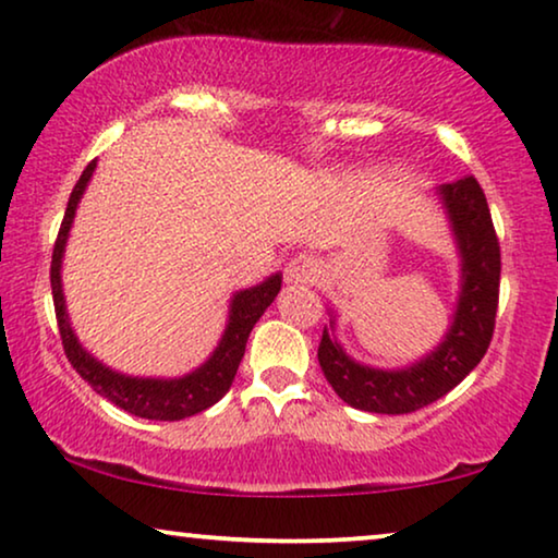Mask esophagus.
<instances>
[{
	"label": "esophagus",
	"mask_w": 558,
	"mask_h": 558,
	"mask_svg": "<svg viewBox=\"0 0 558 558\" xmlns=\"http://www.w3.org/2000/svg\"><path fill=\"white\" fill-rule=\"evenodd\" d=\"M317 262L307 254L294 256L292 262L287 264V281H292V284H310V281L317 279Z\"/></svg>",
	"instance_id": "1"
}]
</instances>
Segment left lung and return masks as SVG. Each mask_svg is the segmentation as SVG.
Wrapping results in <instances>:
<instances>
[{
	"mask_svg": "<svg viewBox=\"0 0 558 558\" xmlns=\"http://www.w3.org/2000/svg\"><path fill=\"white\" fill-rule=\"evenodd\" d=\"M462 254V294L441 345L403 371H376L342 353L327 335L317 357L335 393L353 409L373 414H411L447 396L483 361L493 340L500 292V241L485 193L472 174L439 187ZM332 327V325H330Z\"/></svg>",
	"mask_w": 558,
	"mask_h": 558,
	"instance_id": "obj_1",
	"label": "left lung"
}]
</instances>
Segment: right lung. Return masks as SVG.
Listing matches in <instances>:
<instances>
[{
	"label": "right lung",
	"mask_w": 558,
	"mask_h": 558,
	"mask_svg": "<svg viewBox=\"0 0 558 558\" xmlns=\"http://www.w3.org/2000/svg\"><path fill=\"white\" fill-rule=\"evenodd\" d=\"M96 170V159L88 162L83 170L81 180L75 182L71 201H68L63 223H60L56 248H52V262H50V287H52V304H56V319L60 340H63L65 357L71 361L75 373L83 380H88V386L96 393H101L104 399L117 403L119 409L129 411V414L142 416V418H155V422H180V418L201 414L213 403L220 401L231 388L235 371H239L241 357L246 353V340L258 317L264 315V310L274 302V296L281 289V277H269L264 284L243 289L233 296L231 304V319H228L226 335L216 348V353L210 355V361L201 365L195 373H190L185 378L174 380H157V378H129L121 373H113L90 357L86 350L78 345L75 335L71 330L65 315V302H63V287H60V258H63V248L68 241V231H71L75 208L86 190L90 174Z\"/></svg>",
	"instance_id": "1"
}]
</instances>
